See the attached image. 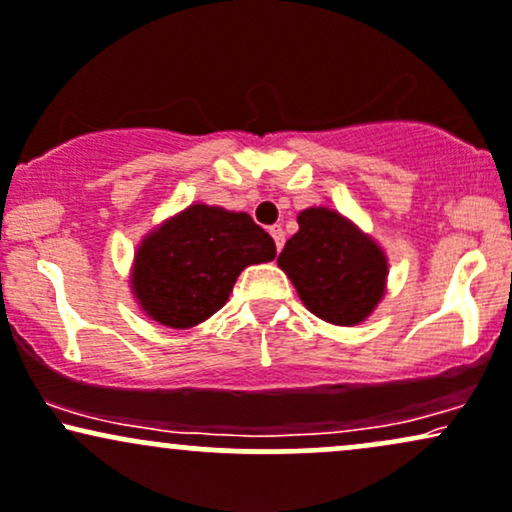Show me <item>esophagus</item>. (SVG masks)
<instances>
[{
	"label": "esophagus",
	"mask_w": 512,
	"mask_h": 512,
	"mask_svg": "<svg viewBox=\"0 0 512 512\" xmlns=\"http://www.w3.org/2000/svg\"><path fill=\"white\" fill-rule=\"evenodd\" d=\"M269 233H272V238H274V243H276V250H281L283 248V229L281 226H272V229H269Z\"/></svg>",
	"instance_id": "esophagus-1"
}]
</instances>
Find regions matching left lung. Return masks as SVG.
Segmentation results:
<instances>
[{
  "label": "left lung",
  "instance_id": "1",
  "mask_svg": "<svg viewBox=\"0 0 512 512\" xmlns=\"http://www.w3.org/2000/svg\"><path fill=\"white\" fill-rule=\"evenodd\" d=\"M298 226L276 262L300 300L329 324L365 322L386 293L389 262L384 250L329 207L303 209Z\"/></svg>",
  "mask_w": 512,
  "mask_h": 512
}]
</instances>
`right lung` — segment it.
<instances>
[{"instance_id": "1", "label": "right lung", "mask_w": 512, "mask_h": 512, "mask_svg": "<svg viewBox=\"0 0 512 512\" xmlns=\"http://www.w3.org/2000/svg\"><path fill=\"white\" fill-rule=\"evenodd\" d=\"M272 236L245 212L190 205L138 245L131 291L140 310L171 329H190L221 310L250 264L272 262Z\"/></svg>"}]
</instances>
